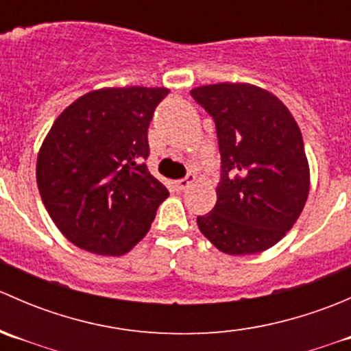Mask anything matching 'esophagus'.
Masks as SVG:
<instances>
[{"label":"esophagus","instance_id":"1","mask_svg":"<svg viewBox=\"0 0 351 351\" xmlns=\"http://www.w3.org/2000/svg\"><path fill=\"white\" fill-rule=\"evenodd\" d=\"M195 175H192V173H190V175H186L185 178H182V180H178V182H175V189L178 190V192H183V190H186L189 189L190 185H192L193 182H195Z\"/></svg>","mask_w":351,"mask_h":351}]
</instances>
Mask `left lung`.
<instances>
[{
	"mask_svg": "<svg viewBox=\"0 0 351 351\" xmlns=\"http://www.w3.org/2000/svg\"><path fill=\"white\" fill-rule=\"evenodd\" d=\"M190 95L214 119L221 153L217 202L198 215V229L222 253H261L290 231L309 195L299 125L253 84H208Z\"/></svg>",
	"mask_w": 351,
	"mask_h": 351,
	"instance_id": "8db88e82",
	"label": "left lung"
}]
</instances>
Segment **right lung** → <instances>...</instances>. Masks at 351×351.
<instances>
[{
  "label": "right lung",
  "mask_w": 351,
  "mask_h": 351,
  "mask_svg": "<svg viewBox=\"0 0 351 351\" xmlns=\"http://www.w3.org/2000/svg\"><path fill=\"white\" fill-rule=\"evenodd\" d=\"M166 88H104L77 98L37 158L42 202L84 251L120 256L151 228L168 189L149 173L147 129Z\"/></svg>",
  "instance_id": "1"
}]
</instances>
